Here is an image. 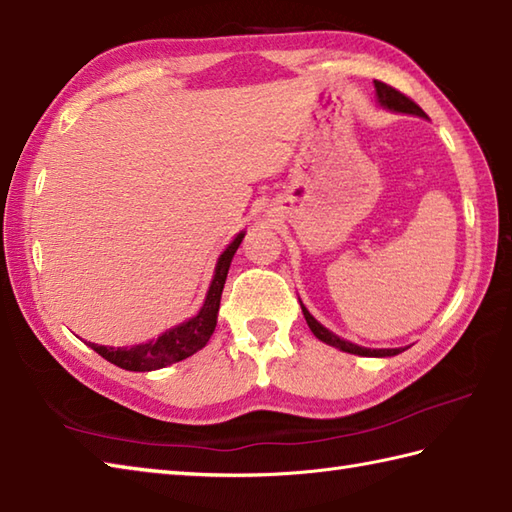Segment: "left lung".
<instances>
[{
	"label": "left lung",
	"mask_w": 512,
	"mask_h": 512,
	"mask_svg": "<svg viewBox=\"0 0 512 512\" xmlns=\"http://www.w3.org/2000/svg\"><path fill=\"white\" fill-rule=\"evenodd\" d=\"M375 95H378V101H380L382 108L393 110V112L415 114V117H426V112L420 106H417L413 99L402 95L400 90L387 86V83L375 81ZM300 307H302V316H305L309 329L314 331V336L322 342H327L329 347H336L340 351L353 353V356H367V358H389V356H398V353L404 351V349H367V347H360V344H353L349 340H342L340 336H336V333L329 331L327 327H322L320 322L309 314L305 305H300Z\"/></svg>",
	"instance_id": "1"
}]
</instances>
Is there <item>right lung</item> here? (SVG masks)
Here are the masks:
<instances>
[{
	"mask_svg": "<svg viewBox=\"0 0 512 512\" xmlns=\"http://www.w3.org/2000/svg\"><path fill=\"white\" fill-rule=\"evenodd\" d=\"M243 238H245V232L238 234L234 241L227 245L225 252L218 256L214 278L210 283V289H207L205 302L194 318L181 322V325L168 329L156 340H150L145 344L114 349V347H103V344L86 342L88 347L95 349L101 358H106L108 362L117 364V367L125 371H154L194 356L196 351H201L205 347L207 340L212 338V333L216 329L218 307H221V294L225 287L227 271H229V265H232V258L236 254L238 245L243 243Z\"/></svg>",
	"mask_w": 512,
	"mask_h": 512,
	"instance_id": "obj_1",
	"label": "right lung"
}]
</instances>
